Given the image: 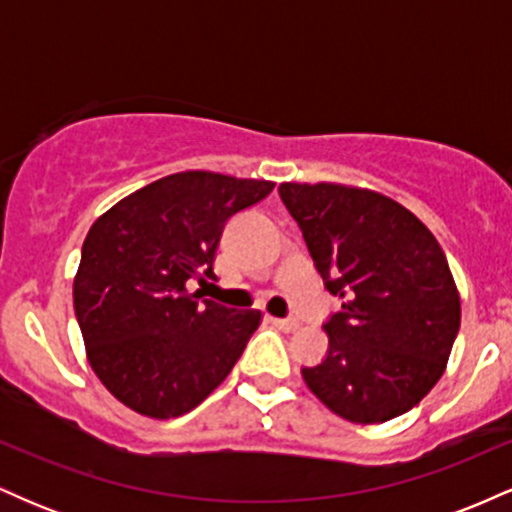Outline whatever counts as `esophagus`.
Here are the masks:
<instances>
[{
	"label": "esophagus",
	"mask_w": 512,
	"mask_h": 512,
	"mask_svg": "<svg viewBox=\"0 0 512 512\" xmlns=\"http://www.w3.org/2000/svg\"><path fill=\"white\" fill-rule=\"evenodd\" d=\"M274 327H279L281 332H293L298 330V320H291V317H269Z\"/></svg>",
	"instance_id": "esophagus-1"
}]
</instances>
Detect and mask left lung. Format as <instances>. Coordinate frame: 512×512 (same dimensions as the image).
Returning a JSON list of instances; mask_svg holds the SVG:
<instances>
[{
  "mask_svg": "<svg viewBox=\"0 0 512 512\" xmlns=\"http://www.w3.org/2000/svg\"><path fill=\"white\" fill-rule=\"evenodd\" d=\"M342 313L308 390L351 424H385L424 399L460 330V291L436 236L395 199L342 182H281Z\"/></svg>",
  "mask_w": 512,
  "mask_h": 512,
  "instance_id": "left-lung-1",
  "label": "left lung"
}]
</instances>
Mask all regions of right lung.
Returning <instances> with one entry per match:
<instances>
[{
	"label": "right lung",
	"instance_id": "right-lung-1",
	"mask_svg": "<svg viewBox=\"0 0 512 512\" xmlns=\"http://www.w3.org/2000/svg\"><path fill=\"white\" fill-rule=\"evenodd\" d=\"M272 180L182 170L149 182L93 221L74 276V313L93 373L149 419L202 404L231 373L260 310L199 301L223 226Z\"/></svg>",
	"mask_w": 512,
	"mask_h": 512
}]
</instances>
